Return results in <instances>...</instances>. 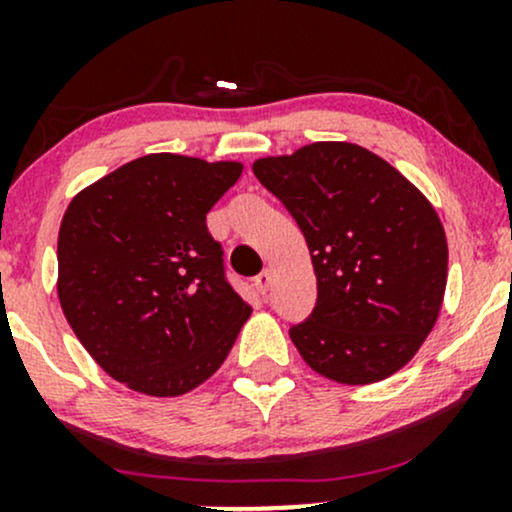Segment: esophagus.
Segmentation results:
<instances>
[{"label": "esophagus", "mask_w": 512, "mask_h": 512, "mask_svg": "<svg viewBox=\"0 0 512 512\" xmlns=\"http://www.w3.org/2000/svg\"><path fill=\"white\" fill-rule=\"evenodd\" d=\"M272 284H274V276H272V272H269V269H264L262 274L255 276V289L260 291L262 296H267V293L272 291Z\"/></svg>", "instance_id": "1"}]
</instances>
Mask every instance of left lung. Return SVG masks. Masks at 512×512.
Listing matches in <instances>:
<instances>
[{
	"mask_svg": "<svg viewBox=\"0 0 512 512\" xmlns=\"http://www.w3.org/2000/svg\"><path fill=\"white\" fill-rule=\"evenodd\" d=\"M252 173L303 231L317 279L313 313L289 334L315 373L370 385L407 366L436 325L448 240L411 182L349 142L267 156Z\"/></svg>",
	"mask_w": 512,
	"mask_h": 512,
	"instance_id": "left-lung-1",
	"label": "left lung"
}]
</instances>
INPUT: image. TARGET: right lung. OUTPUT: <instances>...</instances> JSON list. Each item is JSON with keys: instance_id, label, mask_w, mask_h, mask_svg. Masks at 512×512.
I'll use <instances>...</instances> for the list:
<instances>
[{"instance_id": "right-lung-1", "label": "right lung", "mask_w": 512, "mask_h": 512, "mask_svg": "<svg viewBox=\"0 0 512 512\" xmlns=\"http://www.w3.org/2000/svg\"><path fill=\"white\" fill-rule=\"evenodd\" d=\"M243 166L149 154L69 202L57 296L84 349L117 383L178 397L219 370L250 305L223 272L207 214Z\"/></svg>"}]
</instances>
